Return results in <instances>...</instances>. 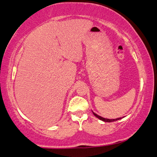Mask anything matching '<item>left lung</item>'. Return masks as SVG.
Masks as SVG:
<instances>
[{
    "label": "left lung",
    "instance_id": "1",
    "mask_svg": "<svg viewBox=\"0 0 157 157\" xmlns=\"http://www.w3.org/2000/svg\"><path fill=\"white\" fill-rule=\"evenodd\" d=\"M93 114L94 116L96 117H98V119H100V120H102V121H104V122H114V121H117V120H120V119H122V118H117V119H113V120H109V119H105V118H103V117H100V116H99V115H98V114H96L95 113H94L93 112Z\"/></svg>",
    "mask_w": 157,
    "mask_h": 157
}]
</instances>
